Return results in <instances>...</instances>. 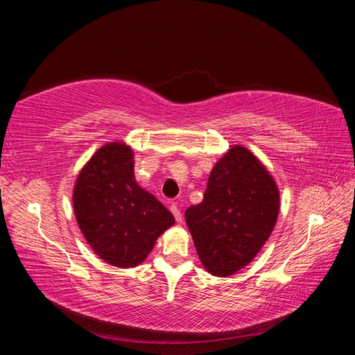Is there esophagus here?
<instances>
[{"mask_svg": "<svg viewBox=\"0 0 355 355\" xmlns=\"http://www.w3.org/2000/svg\"><path fill=\"white\" fill-rule=\"evenodd\" d=\"M170 210H171V213H173V216H175L176 222L182 223V213H180V210H179V207H178V204H176V202L171 204V206H170Z\"/></svg>", "mask_w": 355, "mask_h": 355, "instance_id": "esophagus-1", "label": "esophagus"}]
</instances>
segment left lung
Returning <instances> with one entry per match:
<instances>
[{
    "label": "left lung",
    "instance_id": "8db88e82",
    "mask_svg": "<svg viewBox=\"0 0 355 355\" xmlns=\"http://www.w3.org/2000/svg\"><path fill=\"white\" fill-rule=\"evenodd\" d=\"M280 191L249 149L234 145L213 166L200 204L185 211L206 271L230 277L249 265L275 227Z\"/></svg>",
    "mask_w": 355,
    "mask_h": 355
}]
</instances>
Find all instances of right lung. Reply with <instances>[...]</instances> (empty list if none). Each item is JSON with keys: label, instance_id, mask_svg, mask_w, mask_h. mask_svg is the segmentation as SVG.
Returning a JSON list of instances; mask_svg holds the SVG:
<instances>
[{"label": "right lung", "instance_id": "add662e5", "mask_svg": "<svg viewBox=\"0 0 355 355\" xmlns=\"http://www.w3.org/2000/svg\"><path fill=\"white\" fill-rule=\"evenodd\" d=\"M75 219L92 250L118 268L141 265L175 218L135 179V154L108 142L84 164L72 191Z\"/></svg>", "mask_w": 355, "mask_h": 355}]
</instances>
